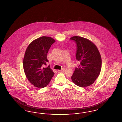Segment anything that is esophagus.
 <instances>
[{
  "label": "esophagus",
  "instance_id": "34e87169",
  "mask_svg": "<svg viewBox=\"0 0 122 122\" xmlns=\"http://www.w3.org/2000/svg\"><path fill=\"white\" fill-rule=\"evenodd\" d=\"M65 70V69L64 68H63L62 70H58L59 71H61V72H64Z\"/></svg>",
  "mask_w": 122,
  "mask_h": 122
}]
</instances>
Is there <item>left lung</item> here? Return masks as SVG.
Returning a JSON list of instances; mask_svg holds the SVG:
<instances>
[{"instance_id": "obj_1", "label": "left lung", "mask_w": 122, "mask_h": 122, "mask_svg": "<svg viewBox=\"0 0 122 122\" xmlns=\"http://www.w3.org/2000/svg\"><path fill=\"white\" fill-rule=\"evenodd\" d=\"M71 40L77 45L76 58L80 64L76 68L71 77L76 85L86 87L92 85L100 75L102 68V58L97 47L86 38L74 36Z\"/></svg>"}]
</instances>
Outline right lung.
Instances as JSON below:
<instances>
[{"mask_svg":"<svg viewBox=\"0 0 122 122\" xmlns=\"http://www.w3.org/2000/svg\"><path fill=\"white\" fill-rule=\"evenodd\" d=\"M55 40L49 36H41L34 40L27 46L23 59L25 74L35 87L44 88L50 82L54 74L50 66L46 65L47 53Z\"/></svg>","mask_w":122,"mask_h":122,"instance_id":"obj_1","label":"right lung"}]
</instances>
